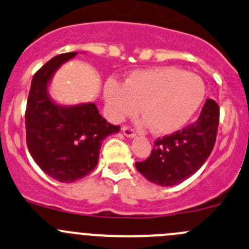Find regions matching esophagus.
I'll return each instance as SVG.
<instances>
[{
    "instance_id": "34e87169",
    "label": "esophagus",
    "mask_w": 249,
    "mask_h": 249,
    "mask_svg": "<svg viewBox=\"0 0 249 249\" xmlns=\"http://www.w3.org/2000/svg\"><path fill=\"white\" fill-rule=\"evenodd\" d=\"M122 130H123V134H124L125 136H127V137L136 136V131H135V130L132 129L131 126H127V125H124V126L122 127Z\"/></svg>"
}]
</instances>
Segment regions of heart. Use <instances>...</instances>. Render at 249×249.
Listing matches in <instances>:
<instances>
[{
	"label": "heart",
	"mask_w": 249,
	"mask_h": 249,
	"mask_svg": "<svg viewBox=\"0 0 249 249\" xmlns=\"http://www.w3.org/2000/svg\"><path fill=\"white\" fill-rule=\"evenodd\" d=\"M206 98V85L198 75L176 67L132 71L124 84H105L108 115L120 122L140 112L152 131L173 134L192 119Z\"/></svg>",
	"instance_id": "heart-1"
}]
</instances>
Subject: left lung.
<instances>
[{
	"instance_id": "obj_1",
	"label": "left lung",
	"mask_w": 249,
	"mask_h": 249,
	"mask_svg": "<svg viewBox=\"0 0 249 249\" xmlns=\"http://www.w3.org/2000/svg\"><path fill=\"white\" fill-rule=\"evenodd\" d=\"M220 108L207 100L198 119L171 135L158 137L146 160L136 169L152 182L173 186L194 175L204 164L215 144Z\"/></svg>"
}]
</instances>
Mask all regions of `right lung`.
Returning <instances> with one entry per match:
<instances>
[{
  "mask_svg": "<svg viewBox=\"0 0 249 249\" xmlns=\"http://www.w3.org/2000/svg\"><path fill=\"white\" fill-rule=\"evenodd\" d=\"M76 54L55 55L34 74L25 109L29 152L48 176L60 182H74L92 173L102 141L120 130L100 114L95 103L60 107L48 97L51 76Z\"/></svg>",
  "mask_w": 249,
  "mask_h": 249,
  "instance_id": "1",
  "label": "right lung"
}]
</instances>
